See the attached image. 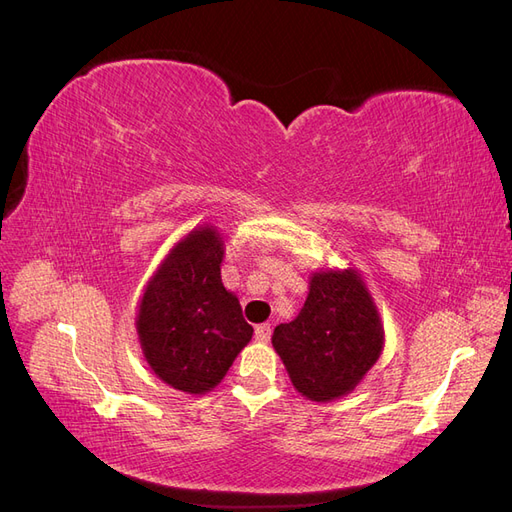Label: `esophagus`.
Listing matches in <instances>:
<instances>
[{"instance_id": "obj_1", "label": "esophagus", "mask_w": 512, "mask_h": 512, "mask_svg": "<svg viewBox=\"0 0 512 512\" xmlns=\"http://www.w3.org/2000/svg\"><path fill=\"white\" fill-rule=\"evenodd\" d=\"M254 337H256V342L267 344L269 339H271V324H258Z\"/></svg>"}]
</instances>
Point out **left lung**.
<instances>
[{"instance_id": "left-lung-1", "label": "left lung", "mask_w": 512, "mask_h": 512, "mask_svg": "<svg viewBox=\"0 0 512 512\" xmlns=\"http://www.w3.org/2000/svg\"><path fill=\"white\" fill-rule=\"evenodd\" d=\"M271 344L305 399L329 404L352 393L384 348V324L361 271H312L301 312L275 327Z\"/></svg>"}]
</instances>
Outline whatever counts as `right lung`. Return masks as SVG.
I'll return each instance as SVG.
<instances>
[{
    "mask_svg": "<svg viewBox=\"0 0 512 512\" xmlns=\"http://www.w3.org/2000/svg\"><path fill=\"white\" fill-rule=\"evenodd\" d=\"M224 237L203 224L162 258L138 301L136 335L149 369L188 395L218 386L254 329L235 292L224 288Z\"/></svg>",
    "mask_w": 512,
    "mask_h": 512,
    "instance_id": "1",
    "label": "right lung"
}]
</instances>
